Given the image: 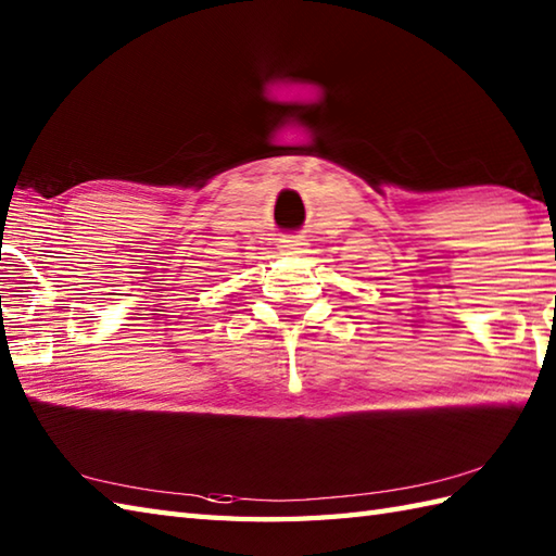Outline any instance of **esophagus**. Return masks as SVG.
Masks as SVG:
<instances>
[{"instance_id": "esophagus-1", "label": "esophagus", "mask_w": 556, "mask_h": 556, "mask_svg": "<svg viewBox=\"0 0 556 556\" xmlns=\"http://www.w3.org/2000/svg\"><path fill=\"white\" fill-rule=\"evenodd\" d=\"M305 239L303 236H289V239H281V243H279V248H281V253L285 255H301V253H305Z\"/></svg>"}]
</instances>
